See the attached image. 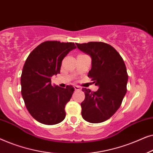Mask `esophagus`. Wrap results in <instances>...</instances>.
<instances>
[{
	"label": "esophagus",
	"mask_w": 153,
	"mask_h": 153,
	"mask_svg": "<svg viewBox=\"0 0 153 153\" xmlns=\"http://www.w3.org/2000/svg\"><path fill=\"white\" fill-rule=\"evenodd\" d=\"M74 89L76 90V91H80V90H81V88L79 87V85H74Z\"/></svg>",
	"instance_id": "1"
}]
</instances>
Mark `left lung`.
<instances>
[{
    "instance_id": "1",
    "label": "left lung",
    "mask_w": 153,
    "mask_h": 153,
    "mask_svg": "<svg viewBox=\"0 0 153 153\" xmlns=\"http://www.w3.org/2000/svg\"><path fill=\"white\" fill-rule=\"evenodd\" d=\"M92 59L88 76L99 87L96 92L83 88L85 100L81 102V116L87 122L100 123L117 111L127 93L128 75L123 58L112 46L102 42L76 44Z\"/></svg>"
}]
</instances>
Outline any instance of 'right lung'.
<instances>
[{
	"label": "right lung",
	"instance_id": "add662e5",
	"mask_svg": "<svg viewBox=\"0 0 153 153\" xmlns=\"http://www.w3.org/2000/svg\"><path fill=\"white\" fill-rule=\"evenodd\" d=\"M76 48L72 42L46 41L33 50L25 62L21 76L22 95L28 112L42 124L56 125L65 118V107L74 88L51 85V78L59 74L62 60Z\"/></svg>",
	"mask_w": 153,
	"mask_h": 153
}]
</instances>
